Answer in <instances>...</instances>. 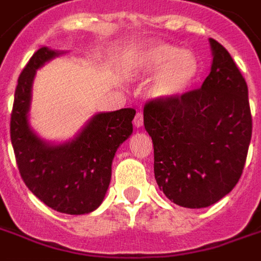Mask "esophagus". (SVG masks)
I'll use <instances>...</instances> for the list:
<instances>
[{
    "label": "esophagus",
    "instance_id": "1",
    "mask_svg": "<svg viewBox=\"0 0 261 261\" xmlns=\"http://www.w3.org/2000/svg\"><path fill=\"white\" fill-rule=\"evenodd\" d=\"M133 123H134V125H136L137 128H140V127H143V124H144L143 113H141V112L137 113L136 117H134V121H133Z\"/></svg>",
    "mask_w": 261,
    "mask_h": 261
}]
</instances>
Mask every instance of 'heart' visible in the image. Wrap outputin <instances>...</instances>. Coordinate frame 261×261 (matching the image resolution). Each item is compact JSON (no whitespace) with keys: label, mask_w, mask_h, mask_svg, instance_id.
Returning a JSON list of instances; mask_svg holds the SVG:
<instances>
[{"label":"heart","mask_w":261,"mask_h":261,"mask_svg":"<svg viewBox=\"0 0 261 261\" xmlns=\"http://www.w3.org/2000/svg\"><path fill=\"white\" fill-rule=\"evenodd\" d=\"M134 72L138 76L154 74L148 94L156 100H174L184 96L198 79L199 61L194 52L168 43H154L137 56Z\"/></svg>","instance_id":"obj_1"}]
</instances>
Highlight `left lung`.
Masks as SVG:
<instances>
[{"instance_id":"1","label":"left lung","mask_w":261,"mask_h":261,"mask_svg":"<svg viewBox=\"0 0 261 261\" xmlns=\"http://www.w3.org/2000/svg\"><path fill=\"white\" fill-rule=\"evenodd\" d=\"M200 89L144 106V127L154 144V175L171 202L199 209L232 191L245 168L251 114L245 77L219 42Z\"/></svg>"}]
</instances>
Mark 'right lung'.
<instances>
[{
    "label": "right lung",
    "mask_w": 261,
    "mask_h": 261,
    "mask_svg": "<svg viewBox=\"0 0 261 261\" xmlns=\"http://www.w3.org/2000/svg\"><path fill=\"white\" fill-rule=\"evenodd\" d=\"M62 52L38 49L19 74L11 113V143L25 185L55 211L85 215L100 206L117 148L133 133L134 109L93 116L73 140L50 144L31 128L28 112L36 70Z\"/></svg>",
    "instance_id": "1"
}]
</instances>
